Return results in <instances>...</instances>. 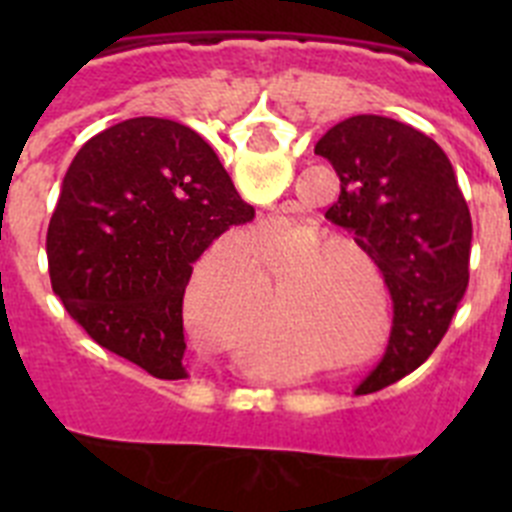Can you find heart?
Instances as JSON below:
<instances>
[{
  "mask_svg": "<svg viewBox=\"0 0 512 512\" xmlns=\"http://www.w3.org/2000/svg\"><path fill=\"white\" fill-rule=\"evenodd\" d=\"M312 243V233L302 230H289L279 235L277 241H261L253 243L251 248H235L223 246L215 248L194 266L192 277L184 287V312L197 328L207 330L215 323L217 310L225 305V300H241L251 297L259 287V264L256 259L264 261L271 271L282 269L305 246ZM328 256V246H318L315 251H307L292 262L289 277L300 279L307 271H315L305 287V295H297L284 305L287 318H315L318 315V300L323 297L325 279L333 277V269H320V264Z\"/></svg>",
  "mask_w": 512,
  "mask_h": 512,
  "instance_id": "1",
  "label": "heart"
}]
</instances>
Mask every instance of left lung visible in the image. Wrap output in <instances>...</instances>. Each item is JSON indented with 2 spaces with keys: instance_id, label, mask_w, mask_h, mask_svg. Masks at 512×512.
<instances>
[{
  "instance_id": "obj_1",
  "label": "left lung",
  "mask_w": 512,
  "mask_h": 512,
  "mask_svg": "<svg viewBox=\"0 0 512 512\" xmlns=\"http://www.w3.org/2000/svg\"><path fill=\"white\" fill-rule=\"evenodd\" d=\"M315 153L341 179L325 217L354 233L390 289V343L359 384L377 392L415 372L446 336L469 284L472 215L436 140L390 117H348Z\"/></svg>"
}]
</instances>
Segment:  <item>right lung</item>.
<instances>
[{"label": "right lung", "mask_w": 512, "mask_h": 512, "mask_svg": "<svg viewBox=\"0 0 512 512\" xmlns=\"http://www.w3.org/2000/svg\"><path fill=\"white\" fill-rule=\"evenodd\" d=\"M253 207L192 128L133 117L87 140L48 225L53 292L102 348L158 379L187 377L192 264Z\"/></svg>", "instance_id": "obj_1"}]
</instances>
